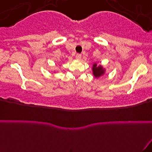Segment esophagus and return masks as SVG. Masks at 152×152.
Masks as SVG:
<instances>
[{
    "label": "esophagus",
    "instance_id": "1",
    "mask_svg": "<svg viewBox=\"0 0 152 152\" xmlns=\"http://www.w3.org/2000/svg\"><path fill=\"white\" fill-rule=\"evenodd\" d=\"M76 58L77 59V60H80V59L81 58V54H76Z\"/></svg>",
    "mask_w": 152,
    "mask_h": 152
}]
</instances>
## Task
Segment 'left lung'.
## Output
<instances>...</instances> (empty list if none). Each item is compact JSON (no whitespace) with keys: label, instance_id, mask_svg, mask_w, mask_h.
Segmentation results:
<instances>
[{"label":"left lung","instance_id":"left-lung-1","mask_svg":"<svg viewBox=\"0 0 152 152\" xmlns=\"http://www.w3.org/2000/svg\"><path fill=\"white\" fill-rule=\"evenodd\" d=\"M92 73L94 77L99 78L105 74L106 69L102 65H98L96 63H94L92 66Z\"/></svg>","mask_w":152,"mask_h":152}]
</instances>
